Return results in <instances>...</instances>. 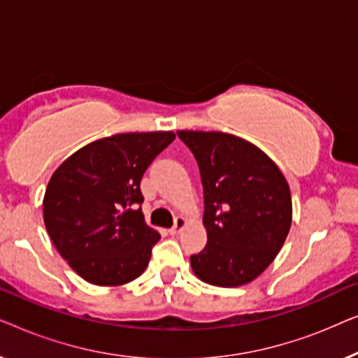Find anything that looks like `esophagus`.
I'll use <instances>...</instances> for the list:
<instances>
[{"label": "esophagus", "instance_id": "34e87169", "mask_svg": "<svg viewBox=\"0 0 358 358\" xmlns=\"http://www.w3.org/2000/svg\"><path fill=\"white\" fill-rule=\"evenodd\" d=\"M185 224H187V220H185L184 217H178V218H176L174 227L169 229V233H171V234H178V233L180 231V229H182V228L185 227Z\"/></svg>", "mask_w": 358, "mask_h": 358}]
</instances>
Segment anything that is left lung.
<instances>
[{"instance_id": "8db88e82", "label": "left lung", "mask_w": 358, "mask_h": 358, "mask_svg": "<svg viewBox=\"0 0 358 358\" xmlns=\"http://www.w3.org/2000/svg\"><path fill=\"white\" fill-rule=\"evenodd\" d=\"M199 163L207 246L190 257L200 280L241 287L277 257L292 224V195L277 164L251 141L223 131L179 130Z\"/></svg>"}]
</instances>
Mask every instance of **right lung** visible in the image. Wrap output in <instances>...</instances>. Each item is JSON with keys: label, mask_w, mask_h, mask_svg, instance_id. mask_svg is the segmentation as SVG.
<instances>
[{"label": "right lung", "mask_w": 358, "mask_h": 358, "mask_svg": "<svg viewBox=\"0 0 358 358\" xmlns=\"http://www.w3.org/2000/svg\"><path fill=\"white\" fill-rule=\"evenodd\" d=\"M174 131L117 134L83 146L52 174L43 223L78 275L119 287L145 272L159 233L146 224L140 182Z\"/></svg>", "instance_id": "right-lung-1"}]
</instances>
